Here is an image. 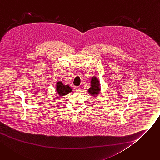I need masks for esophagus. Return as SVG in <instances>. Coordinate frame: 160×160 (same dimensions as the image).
I'll list each match as a JSON object with an SVG mask.
<instances>
[{
  "instance_id": "1",
  "label": "esophagus",
  "mask_w": 160,
  "mask_h": 160,
  "mask_svg": "<svg viewBox=\"0 0 160 160\" xmlns=\"http://www.w3.org/2000/svg\"><path fill=\"white\" fill-rule=\"evenodd\" d=\"M75 89H76V91L78 92H80V91H81V89H80V87H77Z\"/></svg>"
}]
</instances>
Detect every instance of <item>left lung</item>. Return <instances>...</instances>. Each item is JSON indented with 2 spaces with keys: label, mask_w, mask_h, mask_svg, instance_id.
Returning a JSON list of instances; mask_svg holds the SVG:
<instances>
[{
  "label": "left lung",
  "mask_w": 160,
  "mask_h": 160,
  "mask_svg": "<svg viewBox=\"0 0 160 160\" xmlns=\"http://www.w3.org/2000/svg\"><path fill=\"white\" fill-rule=\"evenodd\" d=\"M91 88L88 89V92L91 95H97L100 91V84L97 77H92L91 80Z\"/></svg>",
  "instance_id": "8db88e82"
}]
</instances>
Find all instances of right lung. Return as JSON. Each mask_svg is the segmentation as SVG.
<instances>
[{"mask_svg": "<svg viewBox=\"0 0 160 160\" xmlns=\"http://www.w3.org/2000/svg\"><path fill=\"white\" fill-rule=\"evenodd\" d=\"M56 89L60 97L66 95L71 92V88L69 87V86L63 84L62 82L61 81H58L57 83Z\"/></svg>", "mask_w": 160, "mask_h": 160, "instance_id": "obj_1", "label": "right lung"}]
</instances>
